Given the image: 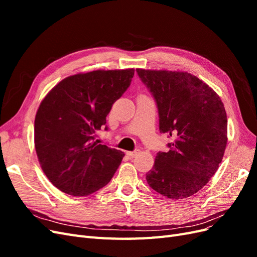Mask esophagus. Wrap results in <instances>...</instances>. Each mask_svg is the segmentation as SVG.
Instances as JSON below:
<instances>
[{
	"label": "esophagus",
	"instance_id": "34e87169",
	"mask_svg": "<svg viewBox=\"0 0 257 257\" xmlns=\"http://www.w3.org/2000/svg\"><path fill=\"white\" fill-rule=\"evenodd\" d=\"M137 153H139V150H135V151H127L126 154L128 155L130 158H134L135 155H137Z\"/></svg>",
	"mask_w": 257,
	"mask_h": 257
}]
</instances>
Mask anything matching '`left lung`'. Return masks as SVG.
Here are the masks:
<instances>
[{"instance_id": "8db88e82", "label": "left lung", "mask_w": 257, "mask_h": 257, "mask_svg": "<svg viewBox=\"0 0 257 257\" xmlns=\"http://www.w3.org/2000/svg\"><path fill=\"white\" fill-rule=\"evenodd\" d=\"M157 102L160 132L174 137L159 152L146 175L161 195L183 199L208 183L222 162L227 144V116L220 96L186 72L137 68Z\"/></svg>"}]
</instances>
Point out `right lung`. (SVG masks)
Returning a JSON list of instances; mask_svg holds the SVG:
<instances>
[{
  "label": "right lung",
  "instance_id": "right-lung-1",
  "mask_svg": "<svg viewBox=\"0 0 257 257\" xmlns=\"http://www.w3.org/2000/svg\"><path fill=\"white\" fill-rule=\"evenodd\" d=\"M134 72L98 69L69 76L42 100L34 122L35 150L43 172L60 191L87 196L111 180L124 153L99 145L95 132L106 124Z\"/></svg>",
  "mask_w": 257,
  "mask_h": 257
}]
</instances>
